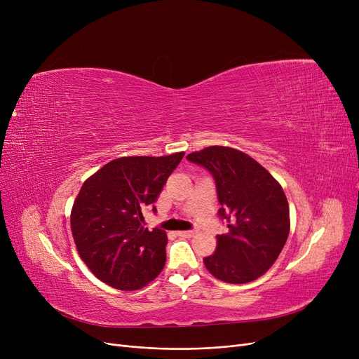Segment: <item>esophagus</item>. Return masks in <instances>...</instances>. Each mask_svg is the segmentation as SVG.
Wrapping results in <instances>:
<instances>
[{"mask_svg": "<svg viewBox=\"0 0 359 359\" xmlns=\"http://www.w3.org/2000/svg\"><path fill=\"white\" fill-rule=\"evenodd\" d=\"M177 234L183 237H194L196 233L194 230H186V231H177Z\"/></svg>", "mask_w": 359, "mask_h": 359, "instance_id": "obj_1", "label": "esophagus"}]
</instances>
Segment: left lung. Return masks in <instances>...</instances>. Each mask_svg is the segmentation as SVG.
Returning <instances> with one entry per match:
<instances>
[{
  "label": "left lung",
  "instance_id": "8db88e82",
  "mask_svg": "<svg viewBox=\"0 0 359 359\" xmlns=\"http://www.w3.org/2000/svg\"><path fill=\"white\" fill-rule=\"evenodd\" d=\"M215 180L218 217L227 234L203 263L217 279L246 284L265 273L290 234V206L280 184L250 156L229 147H208L186 157Z\"/></svg>",
  "mask_w": 359,
  "mask_h": 359
}]
</instances>
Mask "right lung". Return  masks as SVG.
<instances>
[{
  "label": "right lung",
  "instance_id": "add662e5",
  "mask_svg": "<svg viewBox=\"0 0 359 359\" xmlns=\"http://www.w3.org/2000/svg\"><path fill=\"white\" fill-rule=\"evenodd\" d=\"M183 156L116 158L84 182L71 230L81 259L104 284L140 290L163 271L167 234L144 229L142 211H157L154 202Z\"/></svg>",
  "mask_w": 359,
  "mask_h": 359
}]
</instances>
